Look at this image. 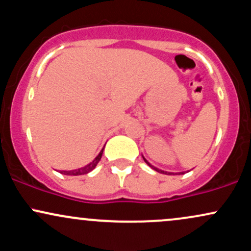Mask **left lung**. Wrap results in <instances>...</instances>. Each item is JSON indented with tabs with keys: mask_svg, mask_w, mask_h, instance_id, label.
<instances>
[{
	"mask_svg": "<svg viewBox=\"0 0 251 251\" xmlns=\"http://www.w3.org/2000/svg\"><path fill=\"white\" fill-rule=\"evenodd\" d=\"M143 159L145 160V163L148 164V165L150 166V168H151V169H153L154 171H157V172H160V174H164V175H184V174H185V172H178V174H174V172H166V171H163V170H160V169L155 168V166H153V165H151V164H150V163L148 162V160H146V158L144 157V155H143Z\"/></svg>",
	"mask_w": 251,
	"mask_h": 251,
	"instance_id": "8db88e82",
	"label": "left lung"
}]
</instances>
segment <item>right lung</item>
Returning a JSON list of instances; mask_svg holds the SVG:
<instances>
[{
	"instance_id": "1",
	"label": "right lung",
	"mask_w": 251,
	"mask_h": 251,
	"mask_svg": "<svg viewBox=\"0 0 251 251\" xmlns=\"http://www.w3.org/2000/svg\"><path fill=\"white\" fill-rule=\"evenodd\" d=\"M102 152H103V148L101 149V151L99 152V154H98L97 157L94 158V159L92 160L91 163L87 164V165L82 166V168H80V169L71 170V171H60V174L67 175V176H80V175H86V174H88V172H91L92 170L96 169V166L98 165V163H99L100 159H101Z\"/></svg>"
}]
</instances>
